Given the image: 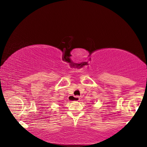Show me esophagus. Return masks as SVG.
<instances>
[{
  "instance_id": "obj_1",
  "label": "esophagus",
  "mask_w": 147,
  "mask_h": 147,
  "mask_svg": "<svg viewBox=\"0 0 147 147\" xmlns=\"http://www.w3.org/2000/svg\"><path fill=\"white\" fill-rule=\"evenodd\" d=\"M70 96H71L72 98H73V102H77V101H79L80 100V96H73V95H71Z\"/></svg>"
}]
</instances>
